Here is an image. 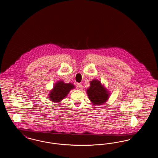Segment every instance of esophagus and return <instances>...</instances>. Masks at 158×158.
I'll return each instance as SVG.
<instances>
[{
    "instance_id": "1",
    "label": "esophagus",
    "mask_w": 158,
    "mask_h": 158,
    "mask_svg": "<svg viewBox=\"0 0 158 158\" xmlns=\"http://www.w3.org/2000/svg\"><path fill=\"white\" fill-rule=\"evenodd\" d=\"M76 87H77V89L78 90H81L82 88H83V85H82V84H80V83H77Z\"/></svg>"
}]
</instances>
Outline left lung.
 I'll use <instances>...</instances> for the list:
<instances>
[{"label":"left lung","mask_w":158,"mask_h":158,"mask_svg":"<svg viewBox=\"0 0 158 158\" xmlns=\"http://www.w3.org/2000/svg\"><path fill=\"white\" fill-rule=\"evenodd\" d=\"M87 93L92 103L96 105L105 103L109 96L107 90L102 85L100 81L97 80L90 81V87L87 89Z\"/></svg>","instance_id":"8db88e82"}]
</instances>
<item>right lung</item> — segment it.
Listing matches in <instances>:
<instances>
[{
    "mask_svg": "<svg viewBox=\"0 0 158 158\" xmlns=\"http://www.w3.org/2000/svg\"><path fill=\"white\" fill-rule=\"evenodd\" d=\"M74 86L71 83H64L62 81H59L56 83L53 89L50 91L49 99L54 102H58L64 99L69 91L74 89Z\"/></svg>",
    "mask_w": 158,
    "mask_h": 158,
    "instance_id": "right-lung-1",
    "label": "right lung"
}]
</instances>
